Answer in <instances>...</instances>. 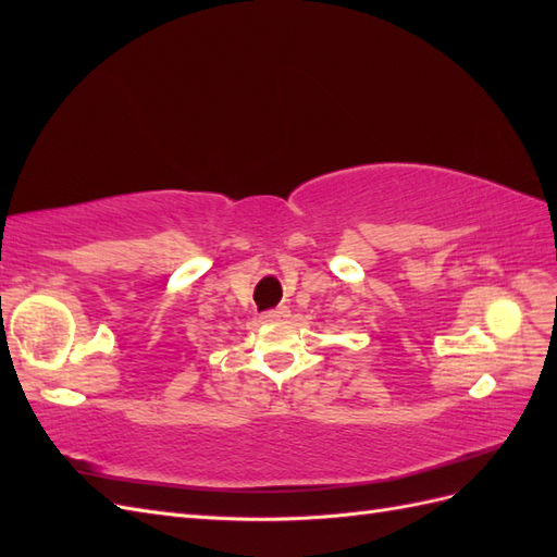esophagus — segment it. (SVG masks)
Here are the masks:
<instances>
[{"instance_id": "34e87169", "label": "esophagus", "mask_w": 557, "mask_h": 557, "mask_svg": "<svg viewBox=\"0 0 557 557\" xmlns=\"http://www.w3.org/2000/svg\"><path fill=\"white\" fill-rule=\"evenodd\" d=\"M290 315V309L288 307H278V309H272V311H267L264 315H262V320L264 323H283L285 318Z\"/></svg>"}]
</instances>
